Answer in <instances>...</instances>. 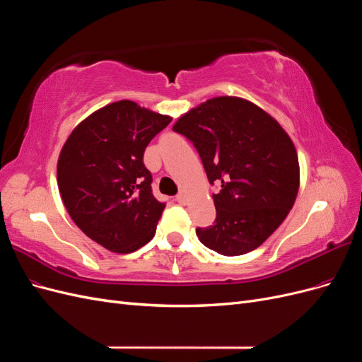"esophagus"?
Segmentation results:
<instances>
[{
  "label": "esophagus",
  "mask_w": 362,
  "mask_h": 362,
  "mask_svg": "<svg viewBox=\"0 0 362 362\" xmlns=\"http://www.w3.org/2000/svg\"><path fill=\"white\" fill-rule=\"evenodd\" d=\"M177 201H178L180 204H185V193H184V192H180V193L177 194Z\"/></svg>",
  "instance_id": "1"
}]
</instances>
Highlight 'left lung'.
Here are the masks:
<instances>
[{
  "instance_id": "obj_1",
  "label": "left lung",
  "mask_w": 362,
  "mask_h": 362,
  "mask_svg": "<svg viewBox=\"0 0 362 362\" xmlns=\"http://www.w3.org/2000/svg\"><path fill=\"white\" fill-rule=\"evenodd\" d=\"M198 151L213 194L216 221L196 228L208 249L225 257L257 249L284 222L299 190V161L282 127L242 98L218 96L173 125Z\"/></svg>"
}]
</instances>
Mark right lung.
Returning a JSON list of instances; mask_svg holds the SVG:
<instances>
[{
  "label": "right lung",
  "mask_w": 362,
  "mask_h": 362,
  "mask_svg": "<svg viewBox=\"0 0 362 362\" xmlns=\"http://www.w3.org/2000/svg\"><path fill=\"white\" fill-rule=\"evenodd\" d=\"M172 117L133 101L86 117L63 145L57 182L75 225L105 249L129 254L154 237L166 204L152 194L144 154Z\"/></svg>",
  "instance_id": "obj_1"
}]
</instances>
